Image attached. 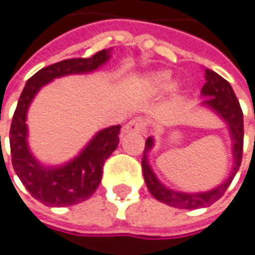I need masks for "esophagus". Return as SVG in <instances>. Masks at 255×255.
<instances>
[{"instance_id": "obj_1", "label": "esophagus", "mask_w": 255, "mask_h": 255, "mask_svg": "<svg viewBox=\"0 0 255 255\" xmlns=\"http://www.w3.org/2000/svg\"><path fill=\"white\" fill-rule=\"evenodd\" d=\"M144 128H145V121L140 117H137V118L129 120L126 124L124 132H141V131H144Z\"/></svg>"}]
</instances>
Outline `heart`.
Returning a JSON list of instances; mask_svg holds the SVG:
<instances>
[{"instance_id":"obj_1","label":"heart","mask_w":255,"mask_h":255,"mask_svg":"<svg viewBox=\"0 0 255 255\" xmlns=\"http://www.w3.org/2000/svg\"><path fill=\"white\" fill-rule=\"evenodd\" d=\"M145 83H147V86H148L151 91H154V92L163 91V89H166V88L169 86V83H170V75L166 73V72H156V73H151V75L147 76Z\"/></svg>"}]
</instances>
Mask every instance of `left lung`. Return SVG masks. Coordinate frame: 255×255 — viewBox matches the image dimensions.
Wrapping results in <instances>:
<instances>
[{"label":"left lung","instance_id":"8db88e82","mask_svg":"<svg viewBox=\"0 0 255 255\" xmlns=\"http://www.w3.org/2000/svg\"><path fill=\"white\" fill-rule=\"evenodd\" d=\"M205 85L202 88V97L206 99L202 102V105L211 108L227 123L230 134L232 138V153H234V167L230 174V177L221 183L215 189H211L208 192H198V193H186V192H176L173 189L166 187L153 173L147 154L153 148L154 140L153 137H148L145 140V148L142 154L141 167L144 180L147 189L150 193L160 201L173 208L179 209H198L209 206L225 193V190L231 185L234 176L237 174L240 166H241V158H243V144H244V118L243 111L240 107V102L232 91L231 85L227 82L222 76H219L217 72L206 69L205 70Z\"/></svg>","mask_w":255,"mask_h":255}]
</instances>
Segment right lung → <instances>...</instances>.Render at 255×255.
<instances>
[{
  "label": "right lung",
  "instance_id": "right-lung-1",
  "mask_svg": "<svg viewBox=\"0 0 255 255\" xmlns=\"http://www.w3.org/2000/svg\"><path fill=\"white\" fill-rule=\"evenodd\" d=\"M111 49H104L92 57L68 59L43 68L24 86L9 128L12 167L30 195L46 206H69L89 199L101 183L105 160L120 142L121 126L104 128L68 163L47 167L34 157L27 142V111L36 94L56 78L76 73H91L108 62ZM1 138V137H0Z\"/></svg>",
  "mask_w": 255,
  "mask_h": 255
}]
</instances>
